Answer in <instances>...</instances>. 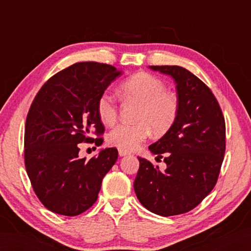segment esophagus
<instances>
[{"mask_svg": "<svg viewBox=\"0 0 251 251\" xmlns=\"http://www.w3.org/2000/svg\"><path fill=\"white\" fill-rule=\"evenodd\" d=\"M130 152L124 150V149H119V155L120 156H125V155H129Z\"/></svg>", "mask_w": 251, "mask_h": 251, "instance_id": "obj_1", "label": "esophagus"}]
</instances>
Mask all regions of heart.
Returning <instances> with one entry per match:
<instances>
[{"mask_svg": "<svg viewBox=\"0 0 251 251\" xmlns=\"http://www.w3.org/2000/svg\"><path fill=\"white\" fill-rule=\"evenodd\" d=\"M121 92L127 99L140 103L134 124H123L114 127L108 134L109 145L124 150H132L151 135L166 132L175 123L179 112L177 95L166 90L165 84L147 72H138L127 77L121 84ZM97 113L104 125L116 122L117 103L114 96L103 93L97 101Z\"/></svg>", "mask_w": 251, "mask_h": 251, "instance_id": "obj_1", "label": "heart"}]
</instances>
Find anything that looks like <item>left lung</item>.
<instances>
[{"instance_id": "8db88e82", "label": "left lung", "mask_w": 251, "mask_h": 251, "mask_svg": "<svg viewBox=\"0 0 251 251\" xmlns=\"http://www.w3.org/2000/svg\"><path fill=\"white\" fill-rule=\"evenodd\" d=\"M176 82L179 112L161 139L149 147L167 167L161 172L138 157L134 182L141 204L154 214L169 217L193 209L215 188L226 152V122L210 88L178 66H151Z\"/></svg>"}]
</instances>
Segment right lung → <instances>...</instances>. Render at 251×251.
I'll use <instances>...</instances> for the list:
<instances>
[{"label": "right lung", "mask_w": 251, "mask_h": 251, "mask_svg": "<svg viewBox=\"0 0 251 251\" xmlns=\"http://www.w3.org/2000/svg\"><path fill=\"white\" fill-rule=\"evenodd\" d=\"M121 71L99 62H77L56 73L36 94L25 127V165L36 196L47 209L77 216L98 199L101 182L115 164V148L88 161L79 143L102 145L97 101Z\"/></svg>", "instance_id": "1"}]
</instances>
